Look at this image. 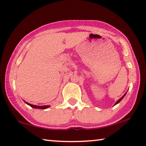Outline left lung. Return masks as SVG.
I'll return each instance as SVG.
<instances>
[{
  "label": "left lung",
  "mask_w": 146,
  "mask_h": 146,
  "mask_svg": "<svg viewBox=\"0 0 146 146\" xmlns=\"http://www.w3.org/2000/svg\"><path fill=\"white\" fill-rule=\"evenodd\" d=\"M126 94H127V92L125 93V94L124 95H123L122 96V97H121V98H120L119 99V100H118L117 101V102H116V103H115V105H116V104H119V102H120L121 100H122V99L123 98V97H125V95H126Z\"/></svg>",
  "instance_id": "left-lung-1"
}]
</instances>
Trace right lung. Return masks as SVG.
I'll use <instances>...</instances> for the list:
<instances>
[{
  "label": "right lung",
  "instance_id": "right-lung-1",
  "mask_svg": "<svg viewBox=\"0 0 146 146\" xmlns=\"http://www.w3.org/2000/svg\"><path fill=\"white\" fill-rule=\"evenodd\" d=\"M26 103L30 105L31 107H33V108H40V109H45V108H47L48 107H49L50 106H49V105H43V106H37V105H32V104H30L29 103H27V102H26Z\"/></svg>",
  "mask_w": 146,
  "mask_h": 146
}]
</instances>
